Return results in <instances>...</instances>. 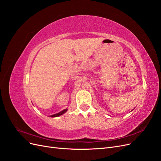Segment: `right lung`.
Returning <instances> with one entry per match:
<instances>
[{
  "label": "right lung",
  "mask_w": 161,
  "mask_h": 161,
  "mask_svg": "<svg viewBox=\"0 0 161 161\" xmlns=\"http://www.w3.org/2000/svg\"><path fill=\"white\" fill-rule=\"evenodd\" d=\"M67 110H68L67 109H64V110H62V111L59 112V113H58V114H53V115H50V117H52V118H55V117H58V116H60V115H62V114H64V113H66V112L67 111Z\"/></svg>",
  "instance_id": "add662e5"
}]
</instances>
